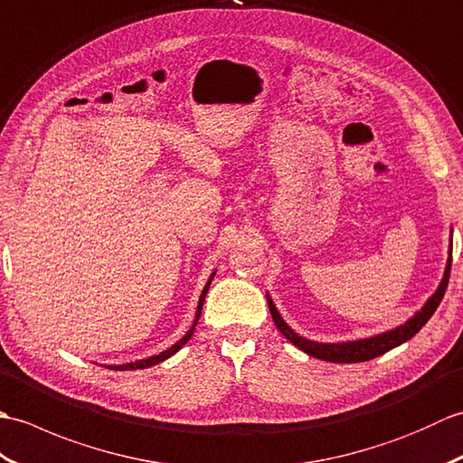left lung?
Listing matches in <instances>:
<instances>
[{"mask_svg":"<svg viewBox=\"0 0 463 463\" xmlns=\"http://www.w3.org/2000/svg\"><path fill=\"white\" fill-rule=\"evenodd\" d=\"M449 269H451V244H449V259L446 264V272L444 279H441L438 290L431 294L430 300L421 307V310H418L414 317H411L408 322L402 324V326L382 332L378 336L372 338H364V340H352V342H340V344H324V342H314V340H307L298 336L287 322L282 320L280 312L274 307V302L270 300V297H267L269 300V308L272 314V320L277 324V328L282 332V336L290 340L294 346H298L302 352H307L308 356H314L318 360H326V362H336V364H352V362H366L372 358H378L382 354H386L388 350L400 346V344L408 342L411 336L421 330V326L431 318V314L436 312V308L439 307L441 298H444L446 288H448V280H449Z\"/></svg>","mask_w":463,"mask_h":463,"instance_id":"left-lung-1","label":"left lung"}]
</instances>
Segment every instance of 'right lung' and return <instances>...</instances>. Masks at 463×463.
Returning <instances> with one entry per match:
<instances>
[{
    "mask_svg": "<svg viewBox=\"0 0 463 463\" xmlns=\"http://www.w3.org/2000/svg\"><path fill=\"white\" fill-rule=\"evenodd\" d=\"M213 277H214V272L211 274V279H209V282H206V287L203 288V294H201V298H199V307H196V317H194V322H193V326H191V330L184 334V336L176 342V344H173V346L169 348V350H165V352H161V354H156V356H151V358H145V360H137V362H129V364H119V366H109L111 370H141V368H149V366H155V364H159V362H163V360H166V358H171L175 352H179L186 342H189V338L193 336V332H194V326H196V322H199V318H201V310H203V304H204V297H206V292H209V287H211V280H213Z\"/></svg>",
    "mask_w": 463,
    "mask_h": 463,
    "instance_id": "right-lung-1",
    "label": "right lung"
}]
</instances>
